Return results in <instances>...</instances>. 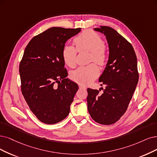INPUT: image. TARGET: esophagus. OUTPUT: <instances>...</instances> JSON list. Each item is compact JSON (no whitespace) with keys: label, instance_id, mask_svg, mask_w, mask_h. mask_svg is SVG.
<instances>
[{"label":"esophagus","instance_id":"1","mask_svg":"<svg viewBox=\"0 0 157 157\" xmlns=\"http://www.w3.org/2000/svg\"><path fill=\"white\" fill-rule=\"evenodd\" d=\"M79 89H86V86H85L82 85H79Z\"/></svg>","mask_w":157,"mask_h":157}]
</instances>
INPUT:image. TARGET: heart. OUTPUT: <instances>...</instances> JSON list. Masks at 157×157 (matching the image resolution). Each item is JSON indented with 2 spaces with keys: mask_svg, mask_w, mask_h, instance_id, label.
Instances as JSON below:
<instances>
[{
  "mask_svg": "<svg viewBox=\"0 0 157 157\" xmlns=\"http://www.w3.org/2000/svg\"><path fill=\"white\" fill-rule=\"evenodd\" d=\"M78 50L90 51V60L103 65L107 60V54L103 40L95 32L85 30L74 39ZM77 49L72 45H66L63 49V57L70 67H74L76 63ZM100 74L99 68L95 63L82 66L71 74L72 79L82 85H86L94 80Z\"/></svg>",
  "mask_w": 157,
  "mask_h": 157,
  "instance_id": "heart-1",
  "label": "heart"
}]
</instances>
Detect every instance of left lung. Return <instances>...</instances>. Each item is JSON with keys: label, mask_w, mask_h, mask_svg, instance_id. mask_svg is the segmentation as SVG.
Listing matches in <instances>:
<instances>
[{"label": "left lung", "mask_w": 157, "mask_h": 157, "mask_svg": "<svg viewBox=\"0 0 157 157\" xmlns=\"http://www.w3.org/2000/svg\"><path fill=\"white\" fill-rule=\"evenodd\" d=\"M94 30L106 37L109 54L106 67L99 78L105 89L101 94L98 90L87 89L88 111L97 123L111 125L126 112L136 87L137 58L131 43L113 28L101 26Z\"/></svg>", "instance_id": "8db88e82"}]
</instances>
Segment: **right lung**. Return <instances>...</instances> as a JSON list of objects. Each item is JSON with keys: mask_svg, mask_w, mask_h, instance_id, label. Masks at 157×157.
<instances>
[{"mask_svg": "<svg viewBox=\"0 0 157 157\" xmlns=\"http://www.w3.org/2000/svg\"><path fill=\"white\" fill-rule=\"evenodd\" d=\"M80 32L81 28L52 27L33 37L25 48L19 65L22 93L44 124L59 122L70 113L78 85L66 78L62 53L67 40Z\"/></svg>", "mask_w": 157, "mask_h": 157, "instance_id": "right-lung-1", "label": "right lung"}]
</instances>
